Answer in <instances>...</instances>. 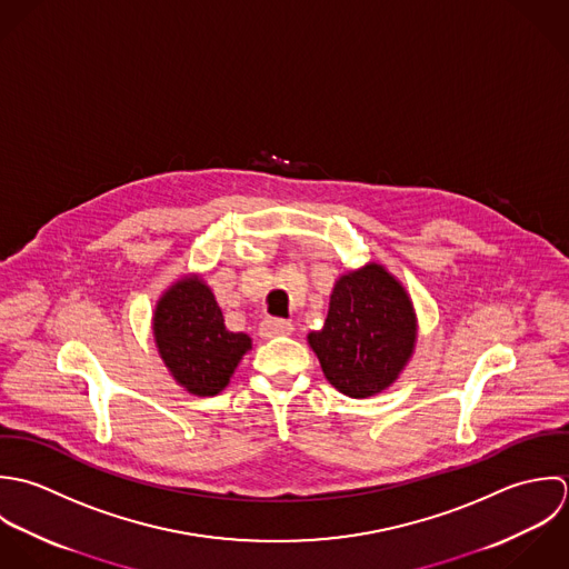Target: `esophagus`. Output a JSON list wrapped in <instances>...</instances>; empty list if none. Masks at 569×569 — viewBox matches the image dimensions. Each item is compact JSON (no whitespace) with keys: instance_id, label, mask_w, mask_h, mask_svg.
Returning <instances> with one entry per match:
<instances>
[{"instance_id":"obj_1","label":"esophagus","mask_w":569,"mask_h":569,"mask_svg":"<svg viewBox=\"0 0 569 569\" xmlns=\"http://www.w3.org/2000/svg\"><path fill=\"white\" fill-rule=\"evenodd\" d=\"M295 332V326L283 319H263L259 323V337L261 339H272V337H288Z\"/></svg>"}]
</instances>
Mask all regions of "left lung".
Segmentation results:
<instances>
[{
  "label": "left lung",
  "instance_id": "obj_1",
  "mask_svg": "<svg viewBox=\"0 0 569 569\" xmlns=\"http://www.w3.org/2000/svg\"><path fill=\"white\" fill-rule=\"evenodd\" d=\"M335 389L367 398L387 389L416 342V315L405 288L378 263L342 274L321 332L308 337Z\"/></svg>",
  "mask_w": 569,
  "mask_h": 569
}]
</instances>
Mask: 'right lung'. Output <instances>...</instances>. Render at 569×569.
I'll return each mask as SVG.
<instances>
[{"instance_id":"right-lung-1","label":"right lung","mask_w":569,"mask_h":569,"mask_svg":"<svg viewBox=\"0 0 569 569\" xmlns=\"http://www.w3.org/2000/svg\"><path fill=\"white\" fill-rule=\"evenodd\" d=\"M158 351L173 378L196 396H216L230 380L250 339L228 332L222 310L198 277L178 281L153 317Z\"/></svg>"}]
</instances>
